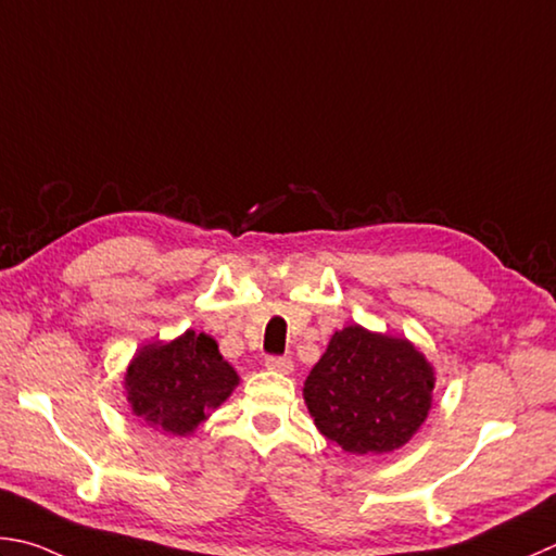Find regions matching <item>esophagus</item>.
Masks as SVG:
<instances>
[{
    "label": "esophagus",
    "mask_w": 556,
    "mask_h": 556,
    "mask_svg": "<svg viewBox=\"0 0 556 556\" xmlns=\"http://www.w3.org/2000/svg\"><path fill=\"white\" fill-rule=\"evenodd\" d=\"M266 368L274 370V372L288 375L292 370V361L286 358V355H274V358H266Z\"/></svg>",
    "instance_id": "1"
}]
</instances>
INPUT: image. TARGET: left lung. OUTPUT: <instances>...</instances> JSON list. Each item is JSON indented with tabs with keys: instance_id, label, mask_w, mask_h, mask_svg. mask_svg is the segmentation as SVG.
I'll use <instances>...</instances> for the list:
<instances>
[{
	"instance_id": "1",
	"label": "left lung",
	"mask_w": 556,
	"mask_h": 556,
	"mask_svg": "<svg viewBox=\"0 0 556 556\" xmlns=\"http://www.w3.org/2000/svg\"><path fill=\"white\" fill-rule=\"evenodd\" d=\"M435 368L406 337L349 324L333 331L302 396L314 426L353 455L404 447L433 406Z\"/></svg>"
}]
</instances>
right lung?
I'll return each mask as SVG.
<instances>
[{
  "instance_id": "1",
  "label": "right lung",
  "mask_w": 556,
  "mask_h": 556,
  "mask_svg": "<svg viewBox=\"0 0 556 556\" xmlns=\"http://www.w3.org/2000/svg\"><path fill=\"white\" fill-rule=\"evenodd\" d=\"M239 384L237 370L207 333L186 329L172 341L144 343L125 368L132 416L164 435H191Z\"/></svg>"
}]
</instances>
